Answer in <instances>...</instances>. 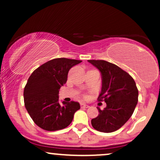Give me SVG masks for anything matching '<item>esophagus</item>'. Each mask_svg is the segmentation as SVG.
<instances>
[{
    "mask_svg": "<svg viewBox=\"0 0 160 160\" xmlns=\"http://www.w3.org/2000/svg\"><path fill=\"white\" fill-rule=\"evenodd\" d=\"M80 107L82 108H89V106L87 105V104H86L81 103V104H80Z\"/></svg>",
    "mask_w": 160,
    "mask_h": 160,
    "instance_id": "34e87169",
    "label": "esophagus"
}]
</instances>
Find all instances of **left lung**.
Here are the masks:
<instances>
[{
  "mask_svg": "<svg viewBox=\"0 0 160 160\" xmlns=\"http://www.w3.org/2000/svg\"><path fill=\"white\" fill-rule=\"evenodd\" d=\"M100 71L102 90L98 100L106 102L104 110L91 120L92 127L102 132H112L122 127L132 115L138 90L133 78L117 65L104 60H88Z\"/></svg>",
  "mask_w": 160,
  "mask_h": 160,
  "instance_id": "left-lung-1",
  "label": "left lung"
}]
</instances>
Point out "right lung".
Wrapping results in <instances>:
<instances>
[{"instance_id": "right-lung-1", "label": "right lung", "mask_w": 160, "mask_h": 160, "mask_svg": "<svg viewBox=\"0 0 160 160\" xmlns=\"http://www.w3.org/2000/svg\"><path fill=\"white\" fill-rule=\"evenodd\" d=\"M82 61L58 58L38 68L29 77L24 89V102L28 113L39 127L47 131L63 129L72 122L80 108L78 102H58L60 88L67 82L73 66Z\"/></svg>"}]
</instances>
